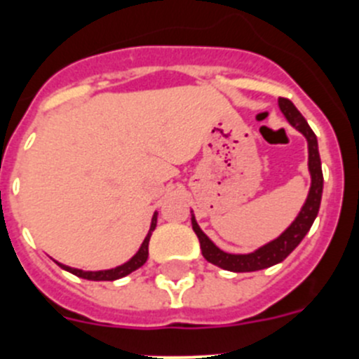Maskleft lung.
I'll return each instance as SVG.
<instances>
[{
	"instance_id": "left-lung-1",
	"label": "left lung",
	"mask_w": 359,
	"mask_h": 359,
	"mask_svg": "<svg viewBox=\"0 0 359 359\" xmlns=\"http://www.w3.org/2000/svg\"><path fill=\"white\" fill-rule=\"evenodd\" d=\"M278 106H280L285 118L288 119V123H290L293 128L299 130L307 140V151H309V163H307V165H309L311 173L309 194H307L306 203H304L299 215L295 217V220H293L290 226H288L276 240L269 241V243L257 248L255 252L252 253H227L224 252V250H220L205 233H203L193 213L191 222H193V229L194 233H196L198 240H200L203 257H205L208 262H212L213 266L220 267V269L233 271V273H250V271H260L266 269V267L274 266V264L283 262L293 250L297 248V245L304 240L307 231L313 226L318 212H320L321 194H323V172H321L318 139L316 135H314L313 130H311V126L307 125L306 119H304V116L300 114L295 106H293L292 100L280 97V99H278Z\"/></svg>"
}]
</instances>
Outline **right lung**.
Wrapping results in <instances>:
<instances>
[{"label": "right lung", "mask_w": 359, "mask_h": 359, "mask_svg": "<svg viewBox=\"0 0 359 359\" xmlns=\"http://www.w3.org/2000/svg\"><path fill=\"white\" fill-rule=\"evenodd\" d=\"M156 222H158V212H154L153 215V220H151V229L149 233H147V236L144 238L142 245H140L139 252L135 253V255L132 257V259L128 260V262L121 264V266L118 267H112V269H104V271H83V269H76V267H69L66 264H60V262H55L59 264L62 269L69 271V273L76 274V276L83 278V280H90V281H114V280H119V278H125L126 274L133 273V271H137L139 267H142L144 264H146L147 257H149V240H151V234H153L154 227H156Z\"/></svg>", "instance_id": "add662e5"}]
</instances>
